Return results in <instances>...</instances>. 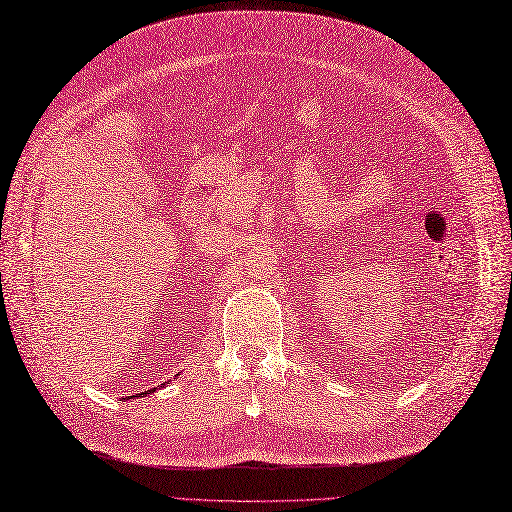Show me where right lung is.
<instances>
[{"label":"right lung","instance_id":"obj_1","mask_svg":"<svg viewBox=\"0 0 512 512\" xmlns=\"http://www.w3.org/2000/svg\"><path fill=\"white\" fill-rule=\"evenodd\" d=\"M149 393H152V391H149ZM141 395H143V393H136V395H132V397H141ZM145 395H147V393H145Z\"/></svg>","mask_w":512,"mask_h":512}]
</instances>
